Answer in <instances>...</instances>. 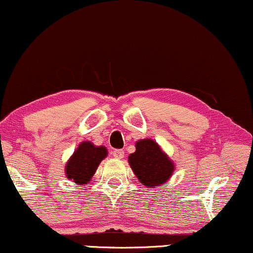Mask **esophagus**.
Masks as SVG:
<instances>
[{
    "label": "esophagus",
    "mask_w": 253,
    "mask_h": 253,
    "mask_svg": "<svg viewBox=\"0 0 253 253\" xmlns=\"http://www.w3.org/2000/svg\"><path fill=\"white\" fill-rule=\"evenodd\" d=\"M112 154H113V157L117 158V159H123L125 156V152L123 150H114L112 152Z\"/></svg>",
    "instance_id": "34e87169"
}]
</instances>
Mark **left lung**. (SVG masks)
<instances>
[{"mask_svg":"<svg viewBox=\"0 0 253 253\" xmlns=\"http://www.w3.org/2000/svg\"><path fill=\"white\" fill-rule=\"evenodd\" d=\"M128 163L138 180L147 188L165 184L174 171L173 161L152 139L136 141L135 152L129 154Z\"/></svg>","mask_w":253,"mask_h":253,"instance_id":"8db88e82","label":"left lung"}]
</instances>
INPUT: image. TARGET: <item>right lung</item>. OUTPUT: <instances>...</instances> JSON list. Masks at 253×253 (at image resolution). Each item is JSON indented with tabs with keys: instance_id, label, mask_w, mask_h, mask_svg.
Wrapping results in <instances>:
<instances>
[{
	"instance_id": "add662e5",
	"label": "right lung",
	"mask_w": 253,
	"mask_h": 253,
	"mask_svg": "<svg viewBox=\"0 0 253 253\" xmlns=\"http://www.w3.org/2000/svg\"><path fill=\"white\" fill-rule=\"evenodd\" d=\"M107 154V148L103 146H94L90 141L81 142L67 161L66 176L79 185H86Z\"/></svg>"
}]
</instances>
